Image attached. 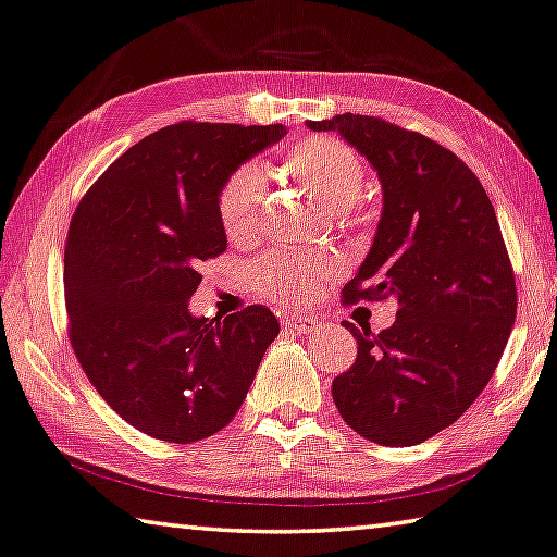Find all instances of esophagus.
Listing matches in <instances>:
<instances>
[{"label":"esophagus","instance_id":"1","mask_svg":"<svg viewBox=\"0 0 557 557\" xmlns=\"http://www.w3.org/2000/svg\"><path fill=\"white\" fill-rule=\"evenodd\" d=\"M284 325H288L290 331L306 335V333H313L315 327L321 325V321H318V318H313V315H286Z\"/></svg>","mask_w":557,"mask_h":557}]
</instances>
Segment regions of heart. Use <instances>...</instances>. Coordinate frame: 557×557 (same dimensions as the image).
Returning a JSON list of instances; mask_svg holds the SVG:
<instances>
[{
	"label": "heart",
	"instance_id": "heart-1",
	"mask_svg": "<svg viewBox=\"0 0 557 557\" xmlns=\"http://www.w3.org/2000/svg\"><path fill=\"white\" fill-rule=\"evenodd\" d=\"M284 170L304 185L315 202L348 209L362 197L364 165L348 145L325 135H311L284 152ZM263 199L261 170L244 165L226 180L219 195V219L230 242L251 239ZM338 261L321 253L281 251L251 267V284L263 298L276 304H308L318 290L338 276Z\"/></svg>",
	"mask_w": 557,
	"mask_h": 557
}]
</instances>
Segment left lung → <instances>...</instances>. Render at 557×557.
<instances>
[{
    "mask_svg": "<svg viewBox=\"0 0 557 557\" xmlns=\"http://www.w3.org/2000/svg\"><path fill=\"white\" fill-rule=\"evenodd\" d=\"M306 125L338 133L382 187L375 239L343 300L392 296L399 306L377 335L345 323L358 358L333 380L335 407L364 440L422 444L488 385L516 321V278L494 205L457 154L424 135L352 113Z\"/></svg>",
    "mask_w": 557,
    "mask_h": 557,
    "instance_id": "obj_1",
    "label": "left lung"
}]
</instances>
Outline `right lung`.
Masks as SVG:
<instances>
[{
  "instance_id": "1",
  "label": "right lung",
  "mask_w": 557,
  "mask_h": 557,
  "mask_svg": "<svg viewBox=\"0 0 557 557\" xmlns=\"http://www.w3.org/2000/svg\"><path fill=\"white\" fill-rule=\"evenodd\" d=\"M286 125L177 123L103 172L63 253L69 335L98 395L135 430L193 444L232 422L278 335L267 306L189 311L202 261L226 249L219 195Z\"/></svg>"
}]
</instances>
